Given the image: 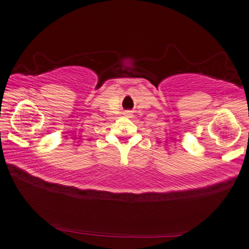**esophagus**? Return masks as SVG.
I'll list each match as a JSON object with an SVG mask.
<instances>
[{"label": "esophagus", "mask_w": 249, "mask_h": 249, "mask_svg": "<svg viewBox=\"0 0 249 249\" xmlns=\"http://www.w3.org/2000/svg\"><path fill=\"white\" fill-rule=\"evenodd\" d=\"M124 114H125V116H130V111H125V112H124Z\"/></svg>", "instance_id": "34e87169"}]
</instances>
